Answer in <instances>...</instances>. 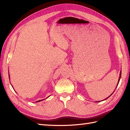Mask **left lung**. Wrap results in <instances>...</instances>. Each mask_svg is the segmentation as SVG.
Wrapping results in <instances>:
<instances>
[{"mask_svg":"<svg viewBox=\"0 0 130 130\" xmlns=\"http://www.w3.org/2000/svg\"><path fill=\"white\" fill-rule=\"evenodd\" d=\"M121 76V72H120V77H119V79H118V84H117V85H118V83H119V82H120V80ZM112 94H111V95H112ZM111 95H110V96H111ZM108 96V98H106V99H104V100H106V99H107V98H108L109 97V96Z\"/></svg>","mask_w":130,"mask_h":130,"instance_id":"left-lung-1","label":"left lung"}]
</instances>
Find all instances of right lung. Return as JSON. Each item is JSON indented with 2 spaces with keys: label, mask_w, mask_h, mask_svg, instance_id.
I'll return each mask as SVG.
<instances>
[{
  "label": "right lung",
  "mask_w": 130,
  "mask_h": 130,
  "mask_svg": "<svg viewBox=\"0 0 130 130\" xmlns=\"http://www.w3.org/2000/svg\"><path fill=\"white\" fill-rule=\"evenodd\" d=\"M43 99H42V100H40V101H37V102H40V101H43Z\"/></svg>",
  "instance_id": "obj_1"
}]
</instances>
